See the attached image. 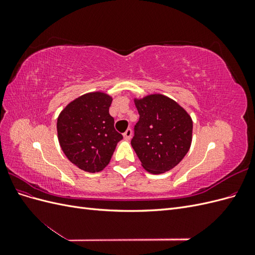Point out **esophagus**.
Instances as JSON below:
<instances>
[{
    "label": "esophagus",
    "instance_id": "esophagus-1",
    "mask_svg": "<svg viewBox=\"0 0 255 255\" xmlns=\"http://www.w3.org/2000/svg\"><path fill=\"white\" fill-rule=\"evenodd\" d=\"M123 137H125V139H126V140H129V139H130V137H132V129H130V128H128V129L126 130V133L123 134Z\"/></svg>",
    "mask_w": 255,
    "mask_h": 255
}]
</instances>
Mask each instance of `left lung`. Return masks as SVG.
<instances>
[{
	"label": "left lung",
	"mask_w": 255,
	"mask_h": 255,
	"mask_svg": "<svg viewBox=\"0 0 255 255\" xmlns=\"http://www.w3.org/2000/svg\"><path fill=\"white\" fill-rule=\"evenodd\" d=\"M139 114L132 146L141 166L153 174L171 170L186 155L192 140V119L174 100L160 94L134 98Z\"/></svg>",
	"instance_id": "obj_1"
}]
</instances>
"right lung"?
Listing matches in <instances>:
<instances>
[{
    "label": "right lung",
    "instance_id": "right-lung-1",
    "mask_svg": "<svg viewBox=\"0 0 255 255\" xmlns=\"http://www.w3.org/2000/svg\"><path fill=\"white\" fill-rule=\"evenodd\" d=\"M113 98L103 91L74 99L57 118V137L67 158L89 173L110 164L116 145L122 139L110 115Z\"/></svg>",
    "mask_w": 255,
    "mask_h": 255
}]
</instances>
